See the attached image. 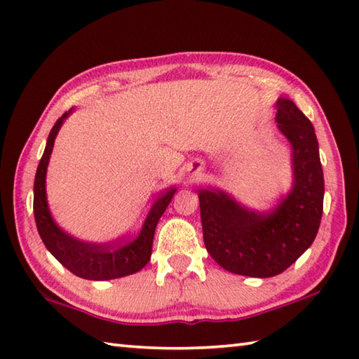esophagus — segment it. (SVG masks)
I'll return each instance as SVG.
<instances>
[{
  "mask_svg": "<svg viewBox=\"0 0 359 359\" xmlns=\"http://www.w3.org/2000/svg\"><path fill=\"white\" fill-rule=\"evenodd\" d=\"M199 174H201V166H197V165H194V166H191L189 168V175H191V177H199Z\"/></svg>",
  "mask_w": 359,
  "mask_h": 359,
  "instance_id": "esophagus-1",
  "label": "esophagus"
}]
</instances>
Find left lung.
<instances>
[{
    "mask_svg": "<svg viewBox=\"0 0 359 359\" xmlns=\"http://www.w3.org/2000/svg\"><path fill=\"white\" fill-rule=\"evenodd\" d=\"M276 123L292 148V187L270 210H251L224 189H199L203 242L210 256L241 276L271 278L313 243L323 217L324 174L311 121L285 97Z\"/></svg>",
    "mask_w": 359,
    "mask_h": 359,
    "instance_id": "obj_1",
    "label": "left lung"
}]
</instances>
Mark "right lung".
Masks as SVG:
<instances>
[{"instance_id":"1","label":"right lung","mask_w":359,"mask_h":359,"mask_svg":"<svg viewBox=\"0 0 359 359\" xmlns=\"http://www.w3.org/2000/svg\"><path fill=\"white\" fill-rule=\"evenodd\" d=\"M74 111L75 108H71L55 121L46 142L40 165L36 168L34 182V216L38 234L49 253L75 276L89 280H109L129 276L140 271L149 262L152 239H154L158 219L172 201L177 188L171 187L165 189V193L160 194L158 199L152 203L140 231L131 241L120 245L86 242L66 231L57 224L50 212L48 194H46V174H48L53 143L66 118Z\"/></svg>"}]
</instances>
